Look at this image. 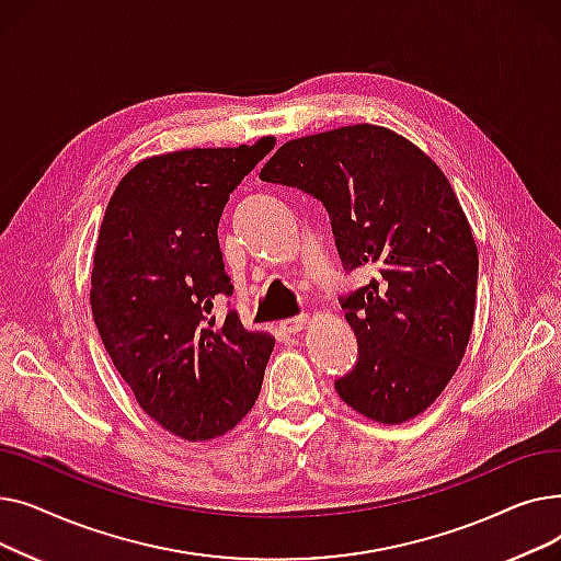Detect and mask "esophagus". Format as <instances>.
<instances>
[{"instance_id":"1","label":"esophagus","mask_w":561,"mask_h":561,"mask_svg":"<svg viewBox=\"0 0 561 561\" xmlns=\"http://www.w3.org/2000/svg\"><path fill=\"white\" fill-rule=\"evenodd\" d=\"M307 325H309V316L302 313V316H296V318L282 320L279 322V332H284V334H298V332L307 330Z\"/></svg>"}]
</instances>
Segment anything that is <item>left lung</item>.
<instances>
[{"mask_svg": "<svg viewBox=\"0 0 561 561\" xmlns=\"http://www.w3.org/2000/svg\"><path fill=\"white\" fill-rule=\"evenodd\" d=\"M259 176L318 197L345 268L375 271L341 305L359 343L357 366L334 385L341 400L385 425L423 414L476 320L478 245L444 170L393 129L362 123L284 142Z\"/></svg>", "mask_w": 561, "mask_h": 561, "instance_id": "obj_1", "label": "left lung"}]
</instances>
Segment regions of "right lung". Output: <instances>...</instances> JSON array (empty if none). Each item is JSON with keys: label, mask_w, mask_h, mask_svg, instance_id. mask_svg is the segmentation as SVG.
Here are the masks:
<instances>
[{"label": "right lung", "mask_w": 561, "mask_h": 561, "mask_svg": "<svg viewBox=\"0 0 561 561\" xmlns=\"http://www.w3.org/2000/svg\"><path fill=\"white\" fill-rule=\"evenodd\" d=\"M273 138L138 161L113 191L91 268L102 343L147 416L186 440L216 438L252 409L275 347L233 309L218 243L229 193Z\"/></svg>", "instance_id": "obj_1"}]
</instances>
